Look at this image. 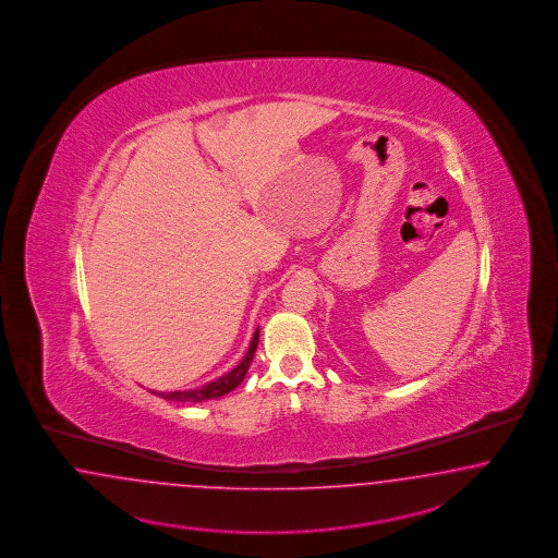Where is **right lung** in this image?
<instances>
[{"instance_id":"right-lung-1","label":"right lung","mask_w":558,"mask_h":558,"mask_svg":"<svg viewBox=\"0 0 558 558\" xmlns=\"http://www.w3.org/2000/svg\"><path fill=\"white\" fill-rule=\"evenodd\" d=\"M257 341H259V329H255L254 338H252V343H250V350L245 352L243 360L236 364L235 368L227 372V374H222L217 380L204 385L201 389L171 390V392H155L153 390V395H159V397H163L168 401H180V403H203V401H208V399H219V397L231 392V390L236 389L243 383L245 374L250 371V364L254 360Z\"/></svg>"}]
</instances>
